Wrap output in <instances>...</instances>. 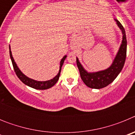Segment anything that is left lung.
<instances>
[{"mask_svg":"<svg viewBox=\"0 0 135 135\" xmlns=\"http://www.w3.org/2000/svg\"><path fill=\"white\" fill-rule=\"evenodd\" d=\"M116 23L122 30L123 36L122 41L119 49V51L115 56L112 65L108 69L97 72L89 73L86 71L79 62L78 58H76V64L80 71V77L84 84L91 89H100L107 86L111 84L115 79L123 68L126 57V47L127 41L125 30L122 25L119 21L115 19Z\"/></svg>","mask_w":135,"mask_h":135,"instance_id":"left-lung-1","label":"left lung"}]
</instances>
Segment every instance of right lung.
<instances>
[{
	"label": "right lung",
	"mask_w": 135,
	"mask_h": 135,
	"mask_svg": "<svg viewBox=\"0 0 135 135\" xmlns=\"http://www.w3.org/2000/svg\"><path fill=\"white\" fill-rule=\"evenodd\" d=\"M9 54H10V57L12 61V64H13V69L14 71H15V74L17 76V77L19 78V79L21 81V82L24 83L25 84L27 85L28 86L32 87L33 89H38V90H45V89H48L49 88H51L52 86L55 85L56 84V82L58 81L59 78V76H60V73H61V67L64 64V62L65 61V58H66L67 56L65 55L63 58L61 59L60 61V67H59V73L57 74V76L53 78V79L49 80L47 81H37V80H34L33 79H31V78H28L26 76H25L21 71L19 69V68L17 67V64H15V61L13 59V57L12 56V53L11 51V49H10V46H9Z\"/></svg>",
	"instance_id": "right-lung-1"
}]
</instances>
